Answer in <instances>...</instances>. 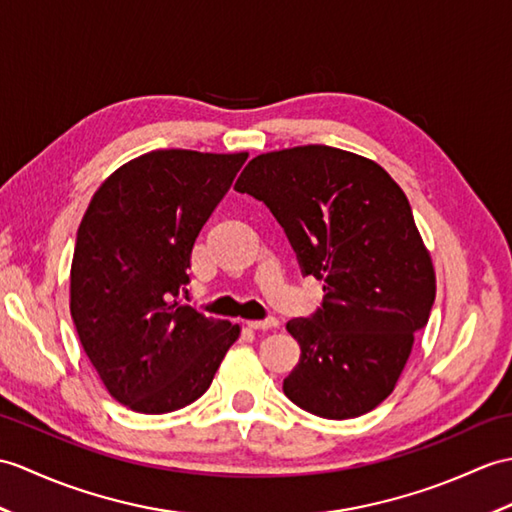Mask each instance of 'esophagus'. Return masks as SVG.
Instances as JSON below:
<instances>
[{
	"label": "esophagus",
	"instance_id": "34e87169",
	"mask_svg": "<svg viewBox=\"0 0 512 512\" xmlns=\"http://www.w3.org/2000/svg\"><path fill=\"white\" fill-rule=\"evenodd\" d=\"M246 325L251 329H272V327H279V320L277 318H261V320H246Z\"/></svg>",
	"mask_w": 512,
	"mask_h": 512
}]
</instances>
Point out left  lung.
<instances>
[{
    "label": "left lung",
    "instance_id": "obj_1",
    "mask_svg": "<svg viewBox=\"0 0 512 512\" xmlns=\"http://www.w3.org/2000/svg\"><path fill=\"white\" fill-rule=\"evenodd\" d=\"M235 189L266 202L303 275L325 281L316 314L285 325L301 344L285 397L323 419L371 412L395 390L436 296L403 189L375 161L318 144L259 154Z\"/></svg>",
    "mask_w": 512,
    "mask_h": 512
}]
</instances>
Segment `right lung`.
Returning a JSON list of instances; mask_svg holds the SVG:
<instances>
[{
	"instance_id": "add662e5",
	"label": "right lung",
	"mask_w": 512,
	"mask_h": 512,
	"mask_svg": "<svg viewBox=\"0 0 512 512\" xmlns=\"http://www.w3.org/2000/svg\"><path fill=\"white\" fill-rule=\"evenodd\" d=\"M248 152L152 150L93 194L71 259L69 310L111 397L141 414L185 408L205 392L240 325L176 299L202 224Z\"/></svg>"
}]
</instances>
